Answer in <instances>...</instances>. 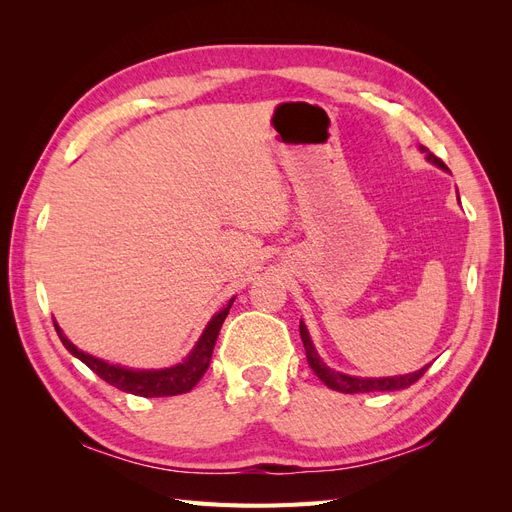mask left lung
Here are the masks:
<instances>
[{"label": "left lung", "instance_id": "8db88e82", "mask_svg": "<svg viewBox=\"0 0 512 512\" xmlns=\"http://www.w3.org/2000/svg\"><path fill=\"white\" fill-rule=\"evenodd\" d=\"M421 153H425L427 162L436 164L442 170H448L446 164L433 156V153L421 145ZM299 331H301V339H303V346H305V354H307V363L309 367L314 369V374L329 386L333 391L339 393H378V391H399V389H408L410 384H414L418 378H421L425 371L429 369V365L421 367L412 371V374H404V376H386V378H359V376H348L342 374V371H335L331 369L327 363L320 359V354L316 352V346L312 342V337H309V331L303 324H299Z\"/></svg>", "mask_w": 512, "mask_h": 512}]
</instances>
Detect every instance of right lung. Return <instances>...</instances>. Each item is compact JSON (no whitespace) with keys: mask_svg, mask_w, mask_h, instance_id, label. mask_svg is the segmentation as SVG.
Instances as JSON below:
<instances>
[{"mask_svg":"<svg viewBox=\"0 0 512 512\" xmlns=\"http://www.w3.org/2000/svg\"><path fill=\"white\" fill-rule=\"evenodd\" d=\"M232 297L228 301V305L224 309H220L218 314H215L209 324L205 327L203 335L198 337L196 346L192 348V352L185 356V359L173 367H164V369H132V367H121V365H113V363H106L94 354H87L81 348H76L70 339L64 335L57 327L55 322V331L61 339V344L66 346V350L76 356V359L83 361L91 371H96V374L108 382L115 389L123 391V393H132L138 397H168V395H181V393H188L192 391L194 386L198 384V380L205 376V371L211 363V354H213V346H215V339L220 335L222 324L230 312L232 307Z\"/></svg>","mask_w":512,"mask_h":512,"instance_id":"1","label":"right lung"}]
</instances>
